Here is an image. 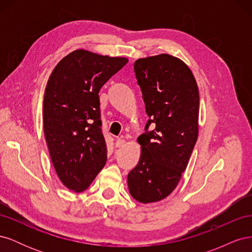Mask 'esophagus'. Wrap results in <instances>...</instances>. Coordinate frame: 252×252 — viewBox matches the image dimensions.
<instances>
[{"label":"esophagus","mask_w":252,"mask_h":252,"mask_svg":"<svg viewBox=\"0 0 252 252\" xmlns=\"http://www.w3.org/2000/svg\"><path fill=\"white\" fill-rule=\"evenodd\" d=\"M125 144H126V141H125L124 139H118V140L116 141V147H118V148L123 147Z\"/></svg>","instance_id":"obj_1"}]
</instances>
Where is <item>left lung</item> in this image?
Returning <instances> with one entry per match:
<instances>
[{
	"label": "left lung",
	"instance_id": "8db88e82",
	"mask_svg": "<svg viewBox=\"0 0 252 252\" xmlns=\"http://www.w3.org/2000/svg\"><path fill=\"white\" fill-rule=\"evenodd\" d=\"M145 109L154 130L140 135L139 163L127 183L133 199L144 204L164 200L178 186L199 135V88L186 63L162 55L134 62Z\"/></svg>",
	"mask_w": 252,
	"mask_h": 252
}]
</instances>
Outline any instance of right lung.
Masks as SVG:
<instances>
[{
    "instance_id": "obj_1",
    "label": "right lung",
    "mask_w": 252,
    "mask_h": 252,
    "mask_svg": "<svg viewBox=\"0 0 252 252\" xmlns=\"http://www.w3.org/2000/svg\"><path fill=\"white\" fill-rule=\"evenodd\" d=\"M127 62L77 49L50 74L43 102L45 139L60 181L74 192L86 190L107 161L98 93Z\"/></svg>"
}]
</instances>
